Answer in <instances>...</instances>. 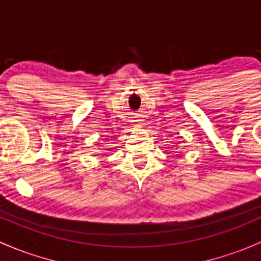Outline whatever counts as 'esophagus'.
I'll return each mask as SVG.
<instances>
[{
	"label": "esophagus",
	"instance_id": "1",
	"mask_svg": "<svg viewBox=\"0 0 261 261\" xmlns=\"http://www.w3.org/2000/svg\"><path fill=\"white\" fill-rule=\"evenodd\" d=\"M133 123H134V126H141V125H144V123H142V120L139 119V117H135V119L133 120Z\"/></svg>",
	"mask_w": 261,
	"mask_h": 261
}]
</instances>
